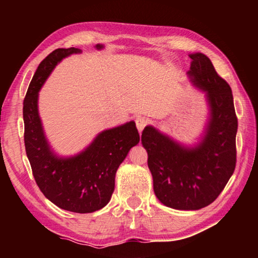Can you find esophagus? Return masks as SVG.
<instances>
[{
	"label": "esophagus",
	"mask_w": 258,
	"mask_h": 258,
	"mask_svg": "<svg viewBox=\"0 0 258 258\" xmlns=\"http://www.w3.org/2000/svg\"><path fill=\"white\" fill-rule=\"evenodd\" d=\"M135 124H137L139 132H140V134H141V132L145 130L146 126L149 124V120H148L146 117H138V118L135 119Z\"/></svg>",
	"instance_id": "obj_1"
}]
</instances>
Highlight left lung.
<instances>
[{
	"label": "left lung",
	"instance_id": "left-lung-1",
	"mask_svg": "<svg viewBox=\"0 0 258 258\" xmlns=\"http://www.w3.org/2000/svg\"><path fill=\"white\" fill-rule=\"evenodd\" d=\"M189 77L206 92L211 118L204 137L195 147L175 142L147 126L141 141L148 152L156 197L165 206L197 211L215 200L235 168L238 118L230 85L218 76L203 53L190 54Z\"/></svg>",
	"mask_w": 258,
	"mask_h": 258
}]
</instances>
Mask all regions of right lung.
I'll list each match as a JSON object with an SVG mask.
<instances>
[{
    "label": "right lung",
    "instance_id": "1",
    "mask_svg": "<svg viewBox=\"0 0 258 258\" xmlns=\"http://www.w3.org/2000/svg\"><path fill=\"white\" fill-rule=\"evenodd\" d=\"M102 47L97 45V49ZM80 52L76 47L56 49L42 61L28 86L23 113L26 154L40 190L59 208L85 214L109 203L117 169L131 148L139 143L140 135L132 120L103 131L76 156L59 157L51 149L38 116V91L56 63Z\"/></svg>",
    "mask_w": 258,
    "mask_h": 258
}]
</instances>
